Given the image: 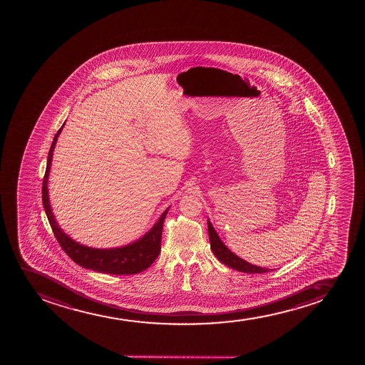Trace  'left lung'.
Listing matches in <instances>:
<instances>
[{"label": "left lung", "instance_id": "1", "mask_svg": "<svg viewBox=\"0 0 365 365\" xmlns=\"http://www.w3.org/2000/svg\"><path fill=\"white\" fill-rule=\"evenodd\" d=\"M208 235H210V248L213 251L214 256L217 257L222 264L227 265L237 272H247V274H263V272H272V269L262 268V267L251 264L234 255L222 242V240L219 239L218 234L214 230L213 225L210 220H208Z\"/></svg>", "mask_w": 365, "mask_h": 365}]
</instances>
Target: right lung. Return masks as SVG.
<instances>
[{
    "instance_id": "obj_1",
    "label": "right lung",
    "mask_w": 365,
    "mask_h": 365,
    "mask_svg": "<svg viewBox=\"0 0 365 365\" xmlns=\"http://www.w3.org/2000/svg\"><path fill=\"white\" fill-rule=\"evenodd\" d=\"M63 125L61 126V129L57 131L53 143L51 145L48 157H47L46 172L42 181V203L56 240L58 241L59 246L68 256L83 268L91 269L93 272H107L112 275H130V274L143 272L157 259V257L160 256L162 230H163L164 219L167 215L168 210L163 212L160 220L155 222V227H152L143 239L128 245L125 247L113 248V250H95V248L81 246L64 234L57 225L55 217L51 210L50 202H48L47 179L50 173L53 148Z\"/></svg>"
}]
</instances>
